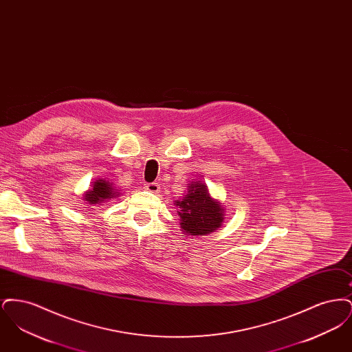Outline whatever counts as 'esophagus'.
Listing matches in <instances>:
<instances>
[{
	"mask_svg": "<svg viewBox=\"0 0 352 352\" xmlns=\"http://www.w3.org/2000/svg\"><path fill=\"white\" fill-rule=\"evenodd\" d=\"M145 190H148L149 192L157 194L160 191V184H145Z\"/></svg>",
	"mask_w": 352,
	"mask_h": 352,
	"instance_id": "esophagus-1",
	"label": "esophagus"
}]
</instances>
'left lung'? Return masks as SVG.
I'll list each match as a JSON object with an SVG mask.
<instances>
[{
  "instance_id": "obj_1",
  "label": "left lung",
  "mask_w": 352,
  "mask_h": 352,
  "mask_svg": "<svg viewBox=\"0 0 352 352\" xmlns=\"http://www.w3.org/2000/svg\"><path fill=\"white\" fill-rule=\"evenodd\" d=\"M187 192L181 199L174 201L178 207L179 226L182 232L191 236H206L215 232L226 218L223 207L219 199H214L201 181H191L186 186Z\"/></svg>"
}]
</instances>
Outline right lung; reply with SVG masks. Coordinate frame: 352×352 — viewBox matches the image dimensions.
<instances>
[{"mask_svg":"<svg viewBox=\"0 0 352 352\" xmlns=\"http://www.w3.org/2000/svg\"><path fill=\"white\" fill-rule=\"evenodd\" d=\"M120 197L118 188L105 178H99L91 184V188L83 194V201L89 206H102L107 201L116 199Z\"/></svg>","mask_w":352,"mask_h":352,"instance_id":"add662e5","label":"right lung"}]
</instances>
